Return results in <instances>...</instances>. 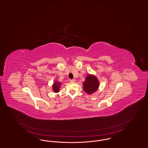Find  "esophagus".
Here are the masks:
<instances>
[{"instance_id":"obj_1","label":"esophagus","mask_w":148,"mask_h":148,"mask_svg":"<svg viewBox=\"0 0 148 148\" xmlns=\"http://www.w3.org/2000/svg\"><path fill=\"white\" fill-rule=\"evenodd\" d=\"M70 82H76V80L75 79H72V80H70Z\"/></svg>"}]
</instances>
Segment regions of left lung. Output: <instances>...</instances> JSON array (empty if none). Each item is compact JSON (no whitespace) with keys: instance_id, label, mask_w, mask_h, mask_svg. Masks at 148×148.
<instances>
[{"instance_id":"8db88e82","label":"left lung","mask_w":148,"mask_h":148,"mask_svg":"<svg viewBox=\"0 0 148 148\" xmlns=\"http://www.w3.org/2000/svg\"><path fill=\"white\" fill-rule=\"evenodd\" d=\"M82 85L85 92L89 95H92L98 90L99 87V82L96 76L90 74L87 75Z\"/></svg>"}]
</instances>
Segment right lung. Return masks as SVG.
<instances>
[{"label": "right lung", "instance_id": "add662e5", "mask_svg": "<svg viewBox=\"0 0 148 148\" xmlns=\"http://www.w3.org/2000/svg\"><path fill=\"white\" fill-rule=\"evenodd\" d=\"M62 84V82L58 80H55L53 82V84L52 85V89L53 92L58 93L60 92V89L61 88Z\"/></svg>", "mask_w": 148, "mask_h": 148}]
</instances>
